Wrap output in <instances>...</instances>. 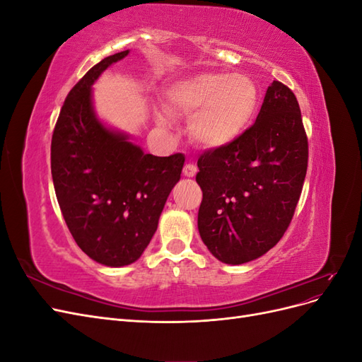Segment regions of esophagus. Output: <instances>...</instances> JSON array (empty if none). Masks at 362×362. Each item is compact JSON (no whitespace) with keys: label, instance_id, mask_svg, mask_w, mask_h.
Here are the masks:
<instances>
[{"label":"esophagus","instance_id":"obj_1","mask_svg":"<svg viewBox=\"0 0 362 362\" xmlns=\"http://www.w3.org/2000/svg\"><path fill=\"white\" fill-rule=\"evenodd\" d=\"M182 173H184V177H187V178H193V177H196V173H198V168L194 166V164H185L184 166V169H182Z\"/></svg>","mask_w":362,"mask_h":362}]
</instances>
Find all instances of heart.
<instances>
[{
	"instance_id": "obj_1",
	"label": "heart",
	"mask_w": 362,
	"mask_h": 362,
	"mask_svg": "<svg viewBox=\"0 0 362 362\" xmlns=\"http://www.w3.org/2000/svg\"><path fill=\"white\" fill-rule=\"evenodd\" d=\"M169 110L189 117L190 136L199 145L222 149L246 134L259 110V89L243 74L201 72L175 81L166 92ZM157 124L169 129L173 117L158 108Z\"/></svg>"
}]
</instances>
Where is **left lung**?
<instances>
[{
	"mask_svg": "<svg viewBox=\"0 0 362 362\" xmlns=\"http://www.w3.org/2000/svg\"><path fill=\"white\" fill-rule=\"evenodd\" d=\"M308 166V140L294 93L273 81L243 137L198 160V229L225 264L264 255L288 228Z\"/></svg>",
	"mask_w": 362,
	"mask_h": 362,
	"instance_id": "1",
	"label": "left lung"
}]
</instances>
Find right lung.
Segmentation results:
<instances>
[{"label": "right lung", "mask_w": 362, "mask_h": 362, "mask_svg": "<svg viewBox=\"0 0 362 362\" xmlns=\"http://www.w3.org/2000/svg\"><path fill=\"white\" fill-rule=\"evenodd\" d=\"M129 49L108 56L75 84L51 141V175L74 240L107 267L137 261L156 234L185 157H156L95 112L92 86Z\"/></svg>", "instance_id": "obj_1"}]
</instances>
